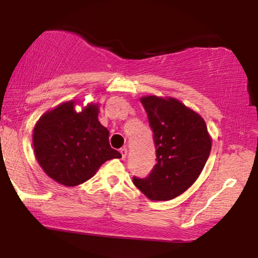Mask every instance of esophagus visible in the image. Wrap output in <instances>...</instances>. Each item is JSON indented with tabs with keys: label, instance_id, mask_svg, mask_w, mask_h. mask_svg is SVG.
<instances>
[{
	"label": "esophagus",
	"instance_id": "obj_1",
	"mask_svg": "<svg viewBox=\"0 0 258 258\" xmlns=\"http://www.w3.org/2000/svg\"><path fill=\"white\" fill-rule=\"evenodd\" d=\"M119 153H121L122 160H124L125 156H126V153H128V150H126V148H121V149H119Z\"/></svg>",
	"mask_w": 258,
	"mask_h": 258
}]
</instances>
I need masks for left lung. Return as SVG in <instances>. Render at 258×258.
Instances as JSON below:
<instances>
[{"mask_svg": "<svg viewBox=\"0 0 258 258\" xmlns=\"http://www.w3.org/2000/svg\"><path fill=\"white\" fill-rule=\"evenodd\" d=\"M154 133L156 161L147 178L133 182L151 201H169L189 189L202 172L211 136L202 116L174 97L140 98Z\"/></svg>", "mask_w": 258, "mask_h": 258, "instance_id": "obj_1", "label": "left lung"}]
</instances>
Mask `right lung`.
<instances>
[{
  "label": "right lung",
  "instance_id": "1",
  "mask_svg": "<svg viewBox=\"0 0 258 258\" xmlns=\"http://www.w3.org/2000/svg\"><path fill=\"white\" fill-rule=\"evenodd\" d=\"M76 101L45 111L33 132L35 157L51 179L66 186L82 184L104 162L122 157L109 144V132L98 121V103L75 110Z\"/></svg>",
  "mask_w": 258,
  "mask_h": 258
}]
</instances>
